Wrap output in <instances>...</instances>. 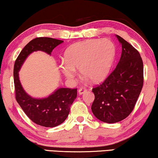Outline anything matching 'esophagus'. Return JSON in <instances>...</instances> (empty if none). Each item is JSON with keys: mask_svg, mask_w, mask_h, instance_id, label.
<instances>
[{"mask_svg": "<svg viewBox=\"0 0 158 158\" xmlns=\"http://www.w3.org/2000/svg\"><path fill=\"white\" fill-rule=\"evenodd\" d=\"M86 91H87V89H86V88H81L78 90V94L80 95H81V94H83L84 93L86 92Z\"/></svg>", "mask_w": 158, "mask_h": 158, "instance_id": "34e87169", "label": "esophagus"}]
</instances>
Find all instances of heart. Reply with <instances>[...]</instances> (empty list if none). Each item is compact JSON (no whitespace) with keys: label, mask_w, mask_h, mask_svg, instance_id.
Returning a JSON list of instances; mask_svg holds the SVG:
<instances>
[{"label":"heart","mask_w":158,"mask_h":158,"mask_svg":"<svg viewBox=\"0 0 158 158\" xmlns=\"http://www.w3.org/2000/svg\"><path fill=\"white\" fill-rule=\"evenodd\" d=\"M116 54L114 43L107 39L90 40L75 43L64 52L60 70L68 80L73 81L76 70L93 83L104 79L113 64Z\"/></svg>","instance_id":"heart-1"}]
</instances>
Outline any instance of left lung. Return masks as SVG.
<instances>
[{"mask_svg": "<svg viewBox=\"0 0 158 158\" xmlns=\"http://www.w3.org/2000/svg\"><path fill=\"white\" fill-rule=\"evenodd\" d=\"M116 37L122 47L119 62L105 81L92 89L95 95L93 114L109 124L120 122L131 113L144 82L139 52L120 36Z\"/></svg>", "mask_w": 158, "mask_h": 158, "instance_id": "8db88e82", "label": "left lung"}]
</instances>
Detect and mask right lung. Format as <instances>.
Here are the masks:
<instances>
[{"label":"right lung","mask_w":158,"mask_h":158,"mask_svg":"<svg viewBox=\"0 0 158 158\" xmlns=\"http://www.w3.org/2000/svg\"><path fill=\"white\" fill-rule=\"evenodd\" d=\"M62 42V40L49 37L34 39L23 47L14 63V81L17 102L32 122L45 127H55L64 122L77 97V88H60L47 98H34L23 89L19 71L31 52L40 50L51 55L53 49Z\"/></svg>","instance_id":"add662e5"}]
</instances>
